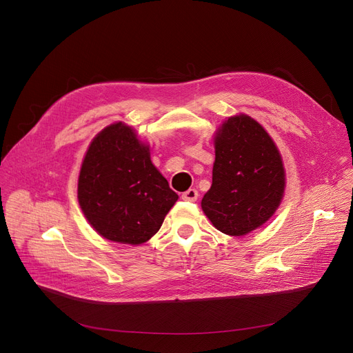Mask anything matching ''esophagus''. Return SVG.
I'll return each instance as SVG.
<instances>
[{
    "instance_id": "1",
    "label": "esophagus",
    "mask_w": 353,
    "mask_h": 353,
    "mask_svg": "<svg viewBox=\"0 0 353 353\" xmlns=\"http://www.w3.org/2000/svg\"><path fill=\"white\" fill-rule=\"evenodd\" d=\"M181 198L184 201H191V203H194V201H196V198H198V191L195 188H190L181 194Z\"/></svg>"
}]
</instances>
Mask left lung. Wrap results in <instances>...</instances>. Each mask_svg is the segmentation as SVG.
Wrapping results in <instances>:
<instances>
[{
  "label": "left lung",
  "mask_w": 353,
  "mask_h": 353,
  "mask_svg": "<svg viewBox=\"0 0 353 353\" xmlns=\"http://www.w3.org/2000/svg\"><path fill=\"white\" fill-rule=\"evenodd\" d=\"M285 169L268 132L245 114L229 117L215 137L212 185L201 201L204 214L225 234L244 236L278 210Z\"/></svg>",
  "instance_id": "1"
}]
</instances>
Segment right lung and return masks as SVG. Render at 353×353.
<instances>
[{
	"mask_svg": "<svg viewBox=\"0 0 353 353\" xmlns=\"http://www.w3.org/2000/svg\"><path fill=\"white\" fill-rule=\"evenodd\" d=\"M177 198L131 127L116 123L93 138L79 172L78 201L100 236L145 243L161 229Z\"/></svg>",
	"mask_w": 353,
	"mask_h": 353,
	"instance_id": "add662e5",
	"label": "right lung"
}]
</instances>
